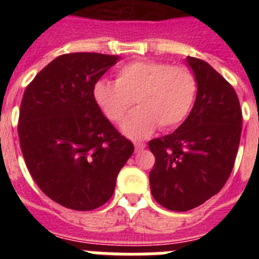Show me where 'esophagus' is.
<instances>
[{
	"label": "esophagus",
	"instance_id": "obj_1",
	"mask_svg": "<svg viewBox=\"0 0 259 259\" xmlns=\"http://www.w3.org/2000/svg\"><path fill=\"white\" fill-rule=\"evenodd\" d=\"M145 144L143 143H136L135 144V149H136V152H141V150L145 149Z\"/></svg>",
	"mask_w": 259,
	"mask_h": 259
}]
</instances>
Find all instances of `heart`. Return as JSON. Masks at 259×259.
Returning <instances> with one entry per match:
<instances>
[{
  "instance_id": "obj_1",
  "label": "heart",
  "mask_w": 259,
  "mask_h": 259,
  "mask_svg": "<svg viewBox=\"0 0 259 259\" xmlns=\"http://www.w3.org/2000/svg\"><path fill=\"white\" fill-rule=\"evenodd\" d=\"M196 96L197 79L192 70L164 62H134L119 71L115 83L95 87L96 102L114 123L122 122L136 101L139 110L122 124L123 132L135 140L152 135L157 124L162 130L180 124Z\"/></svg>"
}]
</instances>
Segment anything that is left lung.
I'll use <instances>...</instances> for the list:
<instances>
[{
    "mask_svg": "<svg viewBox=\"0 0 259 259\" xmlns=\"http://www.w3.org/2000/svg\"><path fill=\"white\" fill-rule=\"evenodd\" d=\"M197 79L192 111L172 134L149 141L150 189L159 205L188 211L218 193L232 172L242 114L233 87L202 59L187 57Z\"/></svg>",
    "mask_w": 259,
    "mask_h": 259,
    "instance_id": "8db88e82",
    "label": "left lung"
}]
</instances>
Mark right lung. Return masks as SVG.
<instances>
[{
  "instance_id": "add662e5",
  "label": "right lung",
  "mask_w": 259,
  "mask_h": 259,
  "mask_svg": "<svg viewBox=\"0 0 259 259\" xmlns=\"http://www.w3.org/2000/svg\"><path fill=\"white\" fill-rule=\"evenodd\" d=\"M118 61L100 53L63 54L23 95L18 135L27 168L41 191L67 209L106 203L135 150L95 98L96 83Z\"/></svg>"
}]
</instances>
